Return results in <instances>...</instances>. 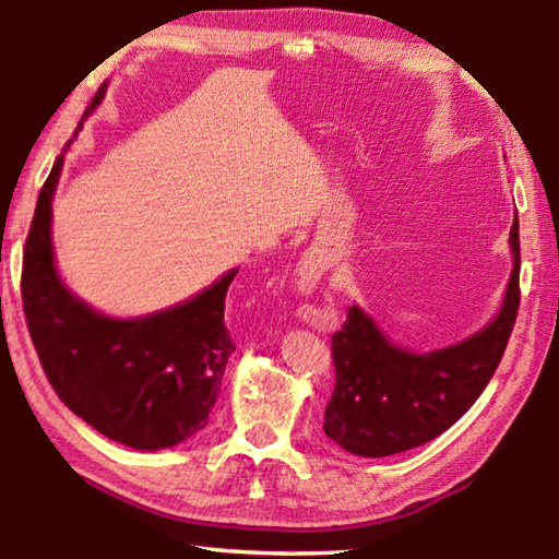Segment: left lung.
<instances>
[{"mask_svg": "<svg viewBox=\"0 0 559 559\" xmlns=\"http://www.w3.org/2000/svg\"><path fill=\"white\" fill-rule=\"evenodd\" d=\"M513 273L503 308L480 333L459 345L416 355L392 345L357 306L333 335L335 390L323 429L355 456L380 459L421 447L466 414L490 377L513 333L520 308L518 216L510 229Z\"/></svg>", "mask_w": 559, "mask_h": 559, "instance_id": "left-lung-1", "label": "left lung"}]
</instances>
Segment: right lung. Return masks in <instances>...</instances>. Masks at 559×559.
<instances>
[{"instance_id": "1", "label": "right lung", "mask_w": 559, "mask_h": 559, "mask_svg": "<svg viewBox=\"0 0 559 559\" xmlns=\"http://www.w3.org/2000/svg\"><path fill=\"white\" fill-rule=\"evenodd\" d=\"M100 98L103 88L83 118ZM61 167L63 153L39 192L22 261L26 328L46 380L103 437L140 451L175 447L210 424L234 353L224 300L236 271L163 313L138 320L96 313L63 286L53 266L51 200Z\"/></svg>"}]
</instances>
